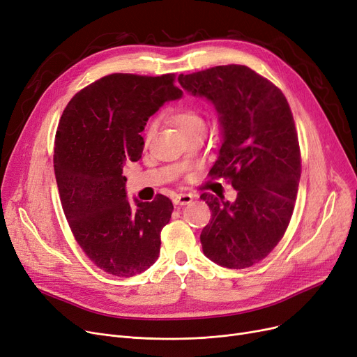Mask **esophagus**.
<instances>
[{
  "label": "esophagus",
  "instance_id": "34e87169",
  "mask_svg": "<svg viewBox=\"0 0 357 357\" xmlns=\"http://www.w3.org/2000/svg\"><path fill=\"white\" fill-rule=\"evenodd\" d=\"M192 195L191 194H178V195H175L174 197V204L175 206H187V204H190L191 201H192Z\"/></svg>",
  "mask_w": 357,
  "mask_h": 357
}]
</instances>
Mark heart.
Masks as SVG:
<instances>
[{
	"instance_id": "heart-1",
	"label": "heart",
	"mask_w": 357,
	"mask_h": 357,
	"mask_svg": "<svg viewBox=\"0 0 357 357\" xmlns=\"http://www.w3.org/2000/svg\"><path fill=\"white\" fill-rule=\"evenodd\" d=\"M167 119L174 123V126L178 128V131L182 135H187L188 132H192V131L199 130V128H206L204 118L194 109L174 111V112H170L167 115ZM156 127H158L156 121H151L147 126V130H146V134H144V142L146 143H149L151 140V137L154 135V132H156Z\"/></svg>"
}]
</instances>
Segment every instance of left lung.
I'll list each match as a JSON object with an SVG mask.
<instances>
[{"label":"left lung","mask_w":357,"mask_h":357,"mask_svg":"<svg viewBox=\"0 0 357 357\" xmlns=\"http://www.w3.org/2000/svg\"><path fill=\"white\" fill-rule=\"evenodd\" d=\"M183 90L213 103L222 146L210 176L229 178L235 201L201 194L211 222L203 252L241 270L264 259L289 226L301 179L298 132L282 90L245 66H219L178 77Z\"/></svg>","instance_id":"left-lung-1"}]
</instances>
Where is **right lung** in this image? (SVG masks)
Wrapping results in <instances>:
<instances>
[{
	"label": "right lung",
	"mask_w": 357,
	"mask_h": 357,
	"mask_svg": "<svg viewBox=\"0 0 357 357\" xmlns=\"http://www.w3.org/2000/svg\"><path fill=\"white\" fill-rule=\"evenodd\" d=\"M175 74H111L70 100L55 135L54 169L73 235L107 274L132 277L159 258L174 204L127 198L123 165L142 159L140 132L166 102L182 98Z\"/></svg>",
	"instance_id": "obj_1"
}]
</instances>
